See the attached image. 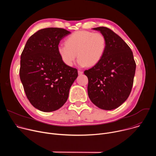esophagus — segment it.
<instances>
[{
  "label": "esophagus",
  "instance_id": "obj_1",
  "mask_svg": "<svg viewBox=\"0 0 156 156\" xmlns=\"http://www.w3.org/2000/svg\"><path fill=\"white\" fill-rule=\"evenodd\" d=\"M78 75H82V74L83 73V71H81V70H78Z\"/></svg>",
  "mask_w": 156,
  "mask_h": 156
}]
</instances>
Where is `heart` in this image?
<instances>
[{"mask_svg": "<svg viewBox=\"0 0 156 156\" xmlns=\"http://www.w3.org/2000/svg\"><path fill=\"white\" fill-rule=\"evenodd\" d=\"M106 47L105 37L101 33L79 31L66 38L65 44H59L57 51L62 62L69 66L73 65L78 55V64L83 67L99 63L104 55Z\"/></svg>", "mask_w": 156, "mask_h": 156, "instance_id": "1", "label": "heart"}]
</instances>
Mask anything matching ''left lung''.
Listing matches in <instances>:
<instances>
[{"instance_id":"1","label":"left lung","mask_w":156,"mask_h":156,"mask_svg":"<svg viewBox=\"0 0 156 156\" xmlns=\"http://www.w3.org/2000/svg\"><path fill=\"white\" fill-rule=\"evenodd\" d=\"M93 29L104 36L107 47L101 61L84 72L88 78V96L99 108L113 110L131 93L136 63L130 48L119 35L106 27Z\"/></svg>"}]
</instances>
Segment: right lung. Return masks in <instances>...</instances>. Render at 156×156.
Wrapping results in <instances>:
<instances>
[{
    "label": "right lung",
    "instance_id": "obj_1",
    "mask_svg": "<svg viewBox=\"0 0 156 156\" xmlns=\"http://www.w3.org/2000/svg\"><path fill=\"white\" fill-rule=\"evenodd\" d=\"M71 33L63 28L37 31L27 41L21 55L20 77L33 107L42 112L57 110L67 101L77 69L66 65L57 47Z\"/></svg>",
    "mask_w": 156,
    "mask_h": 156
}]
</instances>
